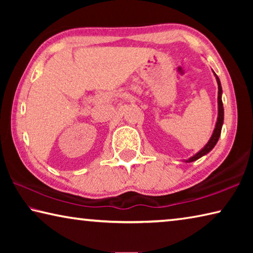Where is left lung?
Returning a JSON list of instances; mask_svg holds the SVG:
<instances>
[{
  "instance_id": "1",
  "label": "left lung",
  "mask_w": 253,
  "mask_h": 253,
  "mask_svg": "<svg viewBox=\"0 0 253 253\" xmlns=\"http://www.w3.org/2000/svg\"><path fill=\"white\" fill-rule=\"evenodd\" d=\"M217 81V87H219V91H217V106H219V113H217V121H216V125L215 128H214V131L211 136V138L208 142V144L201 149L199 153H196L194 156H192L186 160V163H191L194 162L196 160H199L204 155H207L209 152H211L213 147L215 146L217 140H219V137L221 135V129H222V125H223V118H224V109H223V104H222V87H221V83L219 77H217L215 74H214Z\"/></svg>"
}]
</instances>
